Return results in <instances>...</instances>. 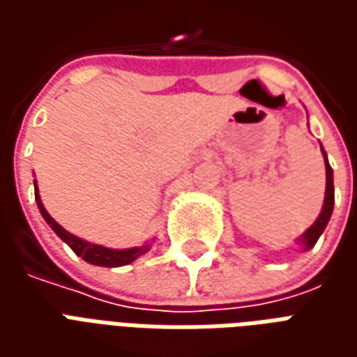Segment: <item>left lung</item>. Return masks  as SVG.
Wrapping results in <instances>:
<instances>
[{
	"label": "left lung",
	"instance_id": "obj_1",
	"mask_svg": "<svg viewBox=\"0 0 357 357\" xmlns=\"http://www.w3.org/2000/svg\"><path fill=\"white\" fill-rule=\"evenodd\" d=\"M323 160H325V174H327V187H325V201H323V208L319 218L315 220L312 227H307V231L298 239V243L304 245V248H312L317 243V239L321 237V233L325 231V227L329 224V218L333 214V206H335V185H333V168L329 166L327 160V153L323 151Z\"/></svg>",
	"mask_w": 357,
	"mask_h": 357
}]
</instances>
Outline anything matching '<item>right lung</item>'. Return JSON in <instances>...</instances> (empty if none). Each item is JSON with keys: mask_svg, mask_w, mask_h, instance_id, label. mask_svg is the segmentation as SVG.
I'll return each mask as SVG.
<instances>
[{"mask_svg": "<svg viewBox=\"0 0 357 357\" xmlns=\"http://www.w3.org/2000/svg\"><path fill=\"white\" fill-rule=\"evenodd\" d=\"M34 193H36V202H38V208L42 212L43 220L51 225V229L57 233L61 239L65 241L68 247L73 248L76 255L80 256L82 260H86L88 264H93V266H105V268H118V266H126V264H132L135 258H139L141 255L149 252V245L145 247H133V248H124V250H114V248L101 247V245H91L88 241L76 237L73 233H68L63 227L59 225L53 218L50 216V212L45 210V206L42 204V199H40V193H38V183L34 181Z\"/></svg>", "mask_w": 357, "mask_h": 357, "instance_id": "right-lung-1", "label": "right lung"}]
</instances>
